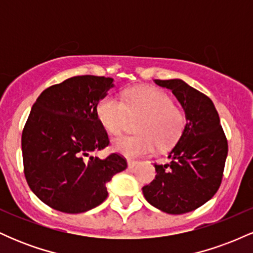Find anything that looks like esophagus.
Segmentation results:
<instances>
[{
  "mask_svg": "<svg viewBox=\"0 0 253 253\" xmlns=\"http://www.w3.org/2000/svg\"><path fill=\"white\" fill-rule=\"evenodd\" d=\"M138 164H139L138 162H135V161H128V162H127V165H128V169H134V168Z\"/></svg>",
  "mask_w": 253,
  "mask_h": 253,
  "instance_id": "esophagus-1",
  "label": "esophagus"
}]
</instances>
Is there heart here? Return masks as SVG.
<instances>
[{"mask_svg": "<svg viewBox=\"0 0 253 253\" xmlns=\"http://www.w3.org/2000/svg\"><path fill=\"white\" fill-rule=\"evenodd\" d=\"M97 119L113 135L120 134L132 120L136 124V135L115 138L112 149L127 158L150 155L156 146L169 149L179 140L187 125V115L173 104L168 92L153 86H136L127 90L124 101L115 95H106L98 101Z\"/></svg>", "mask_w": 253, "mask_h": 253, "instance_id": "heart-1", "label": "heart"}]
</instances>
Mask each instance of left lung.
Masks as SVG:
<instances>
[{
    "mask_svg": "<svg viewBox=\"0 0 253 253\" xmlns=\"http://www.w3.org/2000/svg\"><path fill=\"white\" fill-rule=\"evenodd\" d=\"M170 89L187 115L185 129L169 153L170 163L155 164L157 175L143 187L147 202L169 214L201 207L221 184L227 138L219 114L208 96L182 80H155Z\"/></svg>",
    "mask_w": 253,
    "mask_h": 253,
    "instance_id": "1",
    "label": "left lung"
}]
</instances>
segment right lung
<instances>
[{"label": "right lung", "instance_id": "1", "mask_svg": "<svg viewBox=\"0 0 253 253\" xmlns=\"http://www.w3.org/2000/svg\"><path fill=\"white\" fill-rule=\"evenodd\" d=\"M112 86L109 77H71L43 90L32 107L21 136L24 172L53 210L77 214L97 207L108 196L107 183L127 168L119 153L90 156L109 145L96 108Z\"/></svg>", "mask_w": 253, "mask_h": 253}]
</instances>
